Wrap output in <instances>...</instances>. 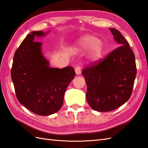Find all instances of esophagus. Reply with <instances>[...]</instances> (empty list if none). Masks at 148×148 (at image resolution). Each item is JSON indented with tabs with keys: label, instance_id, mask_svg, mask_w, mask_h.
<instances>
[{
	"label": "esophagus",
	"instance_id": "obj_1",
	"mask_svg": "<svg viewBox=\"0 0 148 148\" xmlns=\"http://www.w3.org/2000/svg\"><path fill=\"white\" fill-rule=\"evenodd\" d=\"M75 73L77 75H79L80 73H81V71H82V68L80 66H78L75 68Z\"/></svg>",
	"mask_w": 148,
	"mask_h": 148
}]
</instances>
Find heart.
Masks as SVG:
<instances>
[{
	"instance_id": "b5f03b06",
	"label": "heart",
	"mask_w": 148,
	"mask_h": 148,
	"mask_svg": "<svg viewBox=\"0 0 148 148\" xmlns=\"http://www.w3.org/2000/svg\"><path fill=\"white\" fill-rule=\"evenodd\" d=\"M79 50L83 52L89 50L88 59L95 62L99 60L102 55V46L99 39L92 36H86L80 40L78 44Z\"/></svg>"
}]
</instances>
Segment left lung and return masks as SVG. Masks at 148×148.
<instances>
[{"mask_svg": "<svg viewBox=\"0 0 148 148\" xmlns=\"http://www.w3.org/2000/svg\"><path fill=\"white\" fill-rule=\"evenodd\" d=\"M109 29L120 46L82 71L87 85V101L99 112L113 110L125 104L132 95L136 75L135 54L128 42L117 29Z\"/></svg>", "mask_w": 148, "mask_h": 148, "instance_id": "left-lung-1", "label": "left lung"}]
</instances>
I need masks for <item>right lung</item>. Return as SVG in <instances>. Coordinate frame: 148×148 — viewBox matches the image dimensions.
<instances>
[{
	"mask_svg": "<svg viewBox=\"0 0 148 148\" xmlns=\"http://www.w3.org/2000/svg\"><path fill=\"white\" fill-rule=\"evenodd\" d=\"M42 31L28 34L15 53L11 77L17 99L26 109L39 115L56 113L63 105L64 94L75 72L72 66L50 68L42 55V43L35 37Z\"/></svg>",
	"mask_w": 148,
	"mask_h": 148,
	"instance_id": "right-lung-1",
	"label": "right lung"
}]
</instances>
